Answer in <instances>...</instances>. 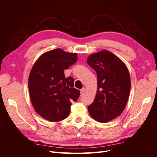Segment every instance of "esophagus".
Listing matches in <instances>:
<instances>
[{"mask_svg":"<svg viewBox=\"0 0 157 157\" xmlns=\"http://www.w3.org/2000/svg\"><path fill=\"white\" fill-rule=\"evenodd\" d=\"M86 88H82L81 90H80V93H81V94H83L84 92H86Z\"/></svg>","mask_w":157,"mask_h":157,"instance_id":"esophagus-1","label":"esophagus"}]
</instances>
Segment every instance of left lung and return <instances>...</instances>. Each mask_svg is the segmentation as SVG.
Segmentation results:
<instances>
[{"label": "left lung", "instance_id": "obj_1", "mask_svg": "<svg viewBox=\"0 0 157 157\" xmlns=\"http://www.w3.org/2000/svg\"><path fill=\"white\" fill-rule=\"evenodd\" d=\"M88 64L96 71L98 89L93 103L88 107L90 116L107 122L124 111L130 92L129 71L125 63L108 50L90 55Z\"/></svg>", "mask_w": 157, "mask_h": 157}]
</instances>
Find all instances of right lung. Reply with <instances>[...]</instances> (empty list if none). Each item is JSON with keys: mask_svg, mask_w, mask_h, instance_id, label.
Returning a JSON list of instances; mask_svg holds the SVG:
<instances>
[{"mask_svg": "<svg viewBox=\"0 0 157 157\" xmlns=\"http://www.w3.org/2000/svg\"><path fill=\"white\" fill-rule=\"evenodd\" d=\"M77 60V53L57 48L42 54L33 65L28 81L30 98L35 111L44 119H65L71 101L78 98L80 90L73 88V78H65L63 72Z\"/></svg>", "mask_w": 157, "mask_h": 157, "instance_id": "obj_1", "label": "right lung"}]
</instances>
